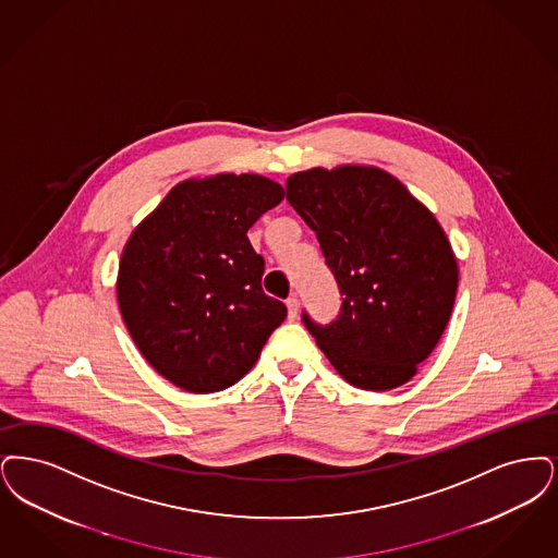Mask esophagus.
<instances>
[{
  "label": "esophagus",
  "instance_id": "obj_1",
  "mask_svg": "<svg viewBox=\"0 0 558 558\" xmlns=\"http://www.w3.org/2000/svg\"><path fill=\"white\" fill-rule=\"evenodd\" d=\"M286 304H288V315H290V318H295L298 311H300V300L295 295H291Z\"/></svg>",
  "mask_w": 558,
  "mask_h": 558
}]
</instances>
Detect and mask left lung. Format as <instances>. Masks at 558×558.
<instances>
[{"label": "left lung", "instance_id": "obj_1", "mask_svg": "<svg viewBox=\"0 0 558 558\" xmlns=\"http://www.w3.org/2000/svg\"><path fill=\"white\" fill-rule=\"evenodd\" d=\"M286 194L340 288L338 316L320 325L304 311L306 329L354 388L407 384L441 338L459 286L436 217L373 167L295 172Z\"/></svg>", "mask_w": 558, "mask_h": 558}]
</instances>
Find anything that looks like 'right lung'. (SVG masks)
<instances>
[{
	"instance_id": "obj_1",
	"label": "right lung",
	"mask_w": 558,
	"mask_h": 558,
	"mask_svg": "<svg viewBox=\"0 0 558 558\" xmlns=\"http://www.w3.org/2000/svg\"><path fill=\"white\" fill-rule=\"evenodd\" d=\"M283 195L260 174L185 181L124 245L117 283L124 325L177 388H231L288 316L286 304L263 291L265 258L247 240V229Z\"/></svg>"
}]
</instances>
